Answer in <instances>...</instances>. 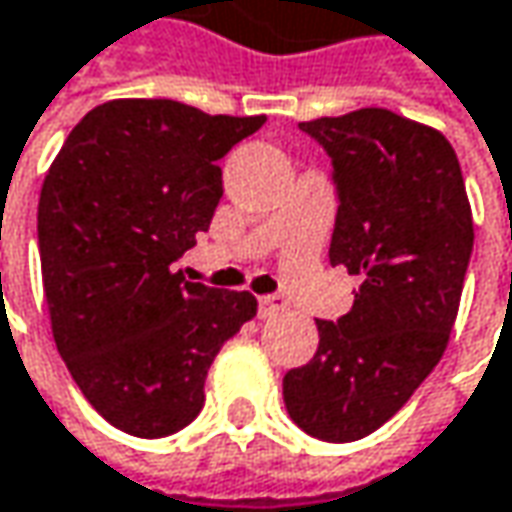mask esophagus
Wrapping results in <instances>:
<instances>
[{
  "instance_id": "34e87169",
  "label": "esophagus",
  "mask_w": 512,
  "mask_h": 512,
  "mask_svg": "<svg viewBox=\"0 0 512 512\" xmlns=\"http://www.w3.org/2000/svg\"><path fill=\"white\" fill-rule=\"evenodd\" d=\"M284 307H286V301L281 298V295H263V298L257 301V313H260V318L278 316Z\"/></svg>"
}]
</instances>
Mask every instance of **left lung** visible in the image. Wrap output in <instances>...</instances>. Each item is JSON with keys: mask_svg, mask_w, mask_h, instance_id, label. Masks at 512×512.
I'll list each match as a JSON object with an SVG mask.
<instances>
[{"mask_svg": "<svg viewBox=\"0 0 512 512\" xmlns=\"http://www.w3.org/2000/svg\"><path fill=\"white\" fill-rule=\"evenodd\" d=\"M333 159L330 263L362 284L339 321H316V356L284 376L289 417L350 443L388 423L432 374L455 327L472 208L452 144L391 109L304 121Z\"/></svg>", "mask_w": 512, "mask_h": 512, "instance_id": "left-lung-1", "label": "left lung"}]
</instances>
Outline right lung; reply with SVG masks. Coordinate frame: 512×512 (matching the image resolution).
<instances>
[{"instance_id":"1","label":"right lung","mask_w":512,"mask_h":512,"mask_svg":"<svg viewBox=\"0 0 512 512\" xmlns=\"http://www.w3.org/2000/svg\"><path fill=\"white\" fill-rule=\"evenodd\" d=\"M266 115H208L167 98L86 112L40 191L37 237L54 345L92 408L133 437L185 429L252 292L185 281L173 260L208 231L220 159Z\"/></svg>"}]
</instances>
